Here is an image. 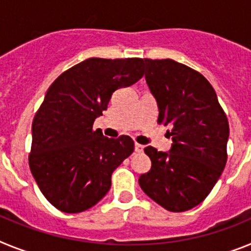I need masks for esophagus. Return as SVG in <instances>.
I'll return each mask as SVG.
<instances>
[{
	"label": "esophagus",
	"mask_w": 251,
	"mask_h": 251,
	"mask_svg": "<svg viewBox=\"0 0 251 251\" xmlns=\"http://www.w3.org/2000/svg\"><path fill=\"white\" fill-rule=\"evenodd\" d=\"M144 150V145H141V144H138L135 143V151L136 152H143Z\"/></svg>",
	"instance_id": "obj_1"
}]
</instances>
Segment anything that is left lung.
I'll return each mask as SVG.
<instances>
[{"label": "left lung", "instance_id": "obj_1", "mask_svg": "<svg viewBox=\"0 0 251 251\" xmlns=\"http://www.w3.org/2000/svg\"><path fill=\"white\" fill-rule=\"evenodd\" d=\"M158 103V124L172 127L168 152L147 147L151 168L139 178L145 195L171 212L201 203L227 160L228 121L216 92L200 72L172 59H144Z\"/></svg>", "mask_w": 251, "mask_h": 251}]
</instances>
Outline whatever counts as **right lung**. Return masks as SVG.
<instances>
[{
  "instance_id": "add662e5",
  "label": "right lung",
  "mask_w": 251,
  "mask_h": 251,
  "mask_svg": "<svg viewBox=\"0 0 251 251\" xmlns=\"http://www.w3.org/2000/svg\"><path fill=\"white\" fill-rule=\"evenodd\" d=\"M144 75V59L89 58L62 73L48 89L32 121L30 171L55 208L78 213L111 188L113 171L134 151L127 135L93 130L112 93Z\"/></svg>"
}]
</instances>
